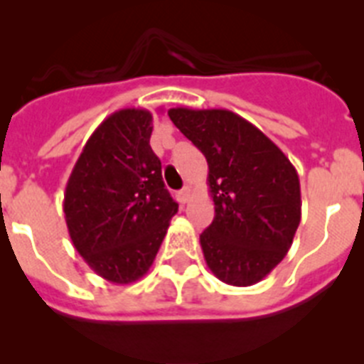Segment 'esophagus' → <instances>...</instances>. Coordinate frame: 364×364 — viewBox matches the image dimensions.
<instances>
[{"instance_id":"1","label":"esophagus","mask_w":364,"mask_h":364,"mask_svg":"<svg viewBox=\"0 0 364 364\" xmlns=\"http://www.w3.org/2000/svg\"><path fill=\"white\" fill-rule=\"evenodd\" d=\"M189 195H191V188L189 186H186V188H182L178 191V202L180 204H186V202L189 200Z\"/></svg>"}]
</instances>
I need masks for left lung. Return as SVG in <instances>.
<instances>
[{
	"instance_id": "left-lung-1",
	"label": "left lung",
	"mask_w": 364,
	"mask_h": 364,
	"mask_svg": "<svg viewBox=\"0 0 364 364\" xmlns=\"http://www.w3.org/2000/svg\"><path fill=\"white\" fill-rule=\"evenodd\" d=\"M208 160L215 218L200 235L208 268L231 286H252L286 257L301 222V184L284 153L228 109L167 111Z\"/></svg>"
}]
</instances>
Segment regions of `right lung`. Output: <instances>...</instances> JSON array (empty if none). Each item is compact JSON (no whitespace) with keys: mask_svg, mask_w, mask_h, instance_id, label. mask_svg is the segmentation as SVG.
<instances>
[{"mask_svg":"<svg viewBox=\"0 0 364 364\" xmlns=\"http://www.w3.org/2000/svg\"><path fill=\"white\" fill-rule=\"evenodd\" d=\"M153 114L120 109L89 136L67 180L63 213L76 252L105 281L149 272L178 204L149 146Z\"/></svg>","mask_w":364,"mask_h":364,"instance_id":"obj_1","label":"right lung"}]
</instances>
